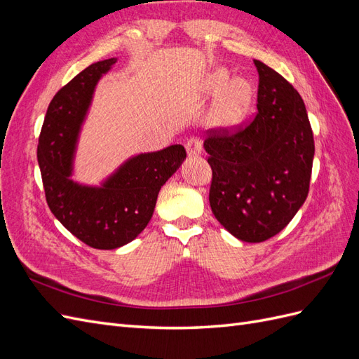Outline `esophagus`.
Listing matches in <instances>:
<instances>
[{"label": "esophagus", "mask_w": 359, "mask_h": 359, "mask_svg": "<svg viewBox=\"0 0 359 359\" xmlns=\"http://www.w3.org/2000/svg\"><path fill=\"white\" fill-rule=\"evenodd\" d=\"M189 157H196L202 153V140L199 137H190L186 142Z\"/></svg>", "instance_id": "obj_1"}]
</instances>
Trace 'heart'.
<instances>
[{"instance_id":"obj_1","label":"heart","mask_w":359,"mask_h":359,"mask_svg":"<svg viewBox=\"0 0 359 359\" xmlns=\"http://www.w3.org/2000/svg\"><path fill=\"white\" fill-rule=\"evenodd\" d=\"M227 82H229V73L226 70H217L208 78L206 88L210 91H220ZM250 104H252V88H250V85L241 79L231 82L215 107L217 123L224 127L238 126L247 115Z\"/></svg>"}]
</instances>
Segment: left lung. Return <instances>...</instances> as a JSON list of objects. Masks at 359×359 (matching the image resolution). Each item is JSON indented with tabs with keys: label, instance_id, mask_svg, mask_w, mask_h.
<instances>
[{
	"label": "left lung",
	"instance_id": "obj_1",
	"mask_svg": "<svg viewBox=\"0 0 359 359\" xmlns=\"http://www.w3.org/2000/svg\"><path fill=\"white\" fill-rule=\"evenodd\" d=\"M257 114L244 127L208 130L210 205L224 229L244 243L283 231L306 202L314 139L306 104L293 86L255 60Z\"/></svg>",
	"mask_w": 359,
	"mask_h": 359
}]
</instances>
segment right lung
<instances>
[{"mask_svg": "<svg viewBox=\"0 0 359 359\" xmlns=\"http://www.w3.org/2000/svg\"><path fill=\"white\" fill-rule=\"evenodd\" d=\"M116 58L94 62L53 97L43 123L37 160L52 214L78 240L99 250L133 241L153 217L158 191L186 158L182 145L130 157L100 186L72 180L81 127L97 82Z\"/></svg>", "mask_w": 359, "mask_h": 359, "instance_id": "add662e5", "label": "right lung"}]
</instances>
